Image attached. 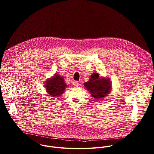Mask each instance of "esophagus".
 <instances>
[{"mask_svg":"<svg viewBox=\"0 0 154 154\" xmlns=\"http://www.w3.org/2000/svg\"><path fill=\"white\" fill-rule=\"evenodd\" d=\"M72 85H73L74 86H79L80 83H79L78 82H77V81H74V82H72Z\"/></svg>","mask_w":154,"mask_h":154,"instance_id":"obj_1","label":"esophagus"}]
</instances>
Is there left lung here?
Listing matches in <instances>:
<instances>
[{
  "label": "left lung",
  "instance_id": "left-lung-1",
  "mask_svg": "<svg viewBox=\"0 0 154 154\" xmlns=\"http://www.w3.org/2000/svg\"><path fill=\"white\" fill-rule=\"evenodd\" d=\"M85 86L90 92L92 97L96 99H102L106 96L111 89V85L107 79L100 78L97 73H93Z\"/></svg>",
  "mask_w": 154,
  "mask_h": 154
}]
</instances>
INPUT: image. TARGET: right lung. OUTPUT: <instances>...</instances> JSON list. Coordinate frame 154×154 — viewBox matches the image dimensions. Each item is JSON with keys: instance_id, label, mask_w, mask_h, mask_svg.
Returning <instances> with one entry per match:
<instances>
[{"instance_id": "add662e5", "label": "right lung", "mask_w": 154, "mask_h": 154, "mask_svg": "<svg viewBox=\"0 0 154 154\" xmlns=\"http://www.w3.org/2000/svg\"><path fill=\"white\" fill-rule=\"evenodd\" d=\"M45 87L48 94L52 97L59 96L63 94L66 84L64 79L58 74H55L52 79H49L46 83Z\"/></svg>"}]
</instances>
